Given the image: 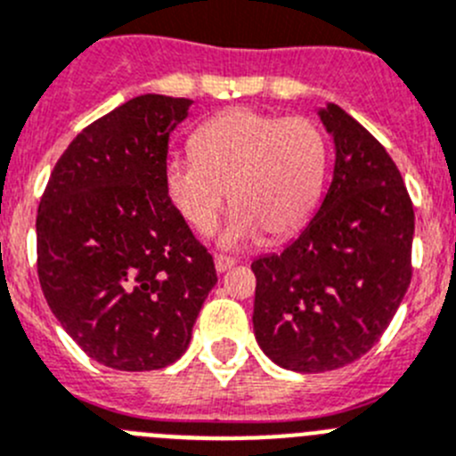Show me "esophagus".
Here are the masks:
<instances>
[{"label": "esophagus", "mask_w": 456, "mask_h": 456, "mask_svg": "<svg viewBox=\"0 0 456 456\" xmlns=\"http://www.w3.org/2000/svg\"><path fill=\"white\" fill-rule=\"evenodd\" d=\"M214 263H216V270H218V272H227V270H232L233 265H236V258L224 256V254H216Z\"/></svg>", "instance_id": "esophagus-1"}]
</instances>
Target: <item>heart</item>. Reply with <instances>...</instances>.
<instances>
[{"mask_svg":"<svg viewBox=\"0 0 456 456\" xmlns=\"http://www.w3.org/2000/svg\"><path fill=\"white\" fill-rule=\"evenodd\" d=\"M191 146V157H168L164 180L182 218L200 233L216 227L229 191L238 211L224 245L256 240L261 232L292 236L313 216L324 184L326 139L310 118L232 108L202 123Z\"/></svg>","mask_w":456,"mask_h":456,"instance_id":"b5f03b06","label":"heart"}]
</instances>
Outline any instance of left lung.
Here are the masks:
<instances>
[{"mask_svg": "<svg viewBox=\"0 0 456 456\" xmlns=\"http://www.w3.org/2000/svg\"><path fill=\"white\" fill-rule=\"evenodd\" d=\"M333 134V182L283 252L252 263L254 335L272 362L333 371L380 339L411 281L414 204L389 152L339 105L319 110Z\"/></svg>", "mask_w": 456, "mask_h": 456, "instance_id": "left-lung-1", "label": "left lung"}]
</instances>
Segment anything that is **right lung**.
Segmentation results:
<instances>
[{"mask_svg":"<svg viewBox=\"0 0 456 456\" xmlns=\"http://www.w3.org/2000/svg\"><path fill=\"white\" fill-rule=\"evenodd\" d=\"M189 108L143 94L96 118L62 152L37 207L46 304L92 360L118 371L180 360L218 281L166 191L170 132Z\"/></svg>","mask_w":456,"mask_h":456,"instance_id":"obj_1","label":"right lung"}]
</instances>
